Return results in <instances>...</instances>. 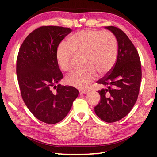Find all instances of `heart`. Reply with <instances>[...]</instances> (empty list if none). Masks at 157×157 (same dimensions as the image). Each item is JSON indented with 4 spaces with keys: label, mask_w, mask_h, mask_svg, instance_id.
<instances>
[{
    "label": "heart",
    "mask_w": 157,
    "mask_h": 157,
    "mask_svg": "<svg viewBox=\"0 0 157 157\" xmlns=\"http://www.w3.org/2000/svg\"><path fill=\"white\" fill-rule=\"evenodd\" d=\"M92 80V78H89L87 71H78L69 76L67 83L72 87L80 89L85 87Z\"/></svg>",
    "instance_id": "heart-1"
}]
</instances>
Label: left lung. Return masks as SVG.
I'll return each mask as SVG.
<instances>
[{"label":"left lung","instance_id":"obj_1","mask_svg":"<svg viewBox=\"0 0 157 157\" xmlns=\"http://www.w3.org/2000/svg\"><path fill=\"white\" fill-rule=\"evenodd\" d=\"M71 31L52 25L36 29L23 42L17 59V76L23 101L36 118L48 124L62 121L79 95L75 88L58 84L63 74L56 51Z\"/></svg>","mask_w":157,"mask_h":157}]
</instances>
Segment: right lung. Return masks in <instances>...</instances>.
Segmentation results:
<instances>
[{
    "label": "right lung",
    "instance_id": "1",
    "mask_svg": "<svg viewBox=\"0 0 157 157\" xmlns=\"http://www.w3.org/2000/svg\"><path fill=\"white\" fill-rule=\"evenodd\" d=\"M105 28L115 36L117 55L111 69L98 81L103 86L98 91L101 100L94 111L103 121L113 123L124 117L134 107L140 91L142 69L137 50L125 33L114 26Z\"/></svg>",
    "mask_w": 157,
    "mask_h": 157
}]
</instances>
